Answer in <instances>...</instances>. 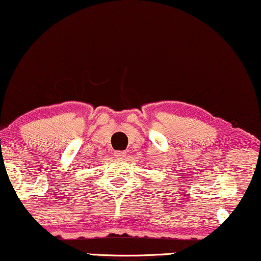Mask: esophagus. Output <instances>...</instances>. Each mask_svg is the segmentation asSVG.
Wrapping results in <instances>:
<instances>
[{"instance_id": "esophagus-1", "label": "esophagus", "mask_w": 261, "mask_h": 261, "mask_svg": "<svg viewBox=\"0 0 261 261\" xmlns=\"http://www.w3.org/2000/svg\"><path fill=\"white\" fill-rule=\"evenodd\" d=\"M115 156L122 159L124 156H126V152H124V150H118V152H115Z\"/></svg>"}]
</instances>
